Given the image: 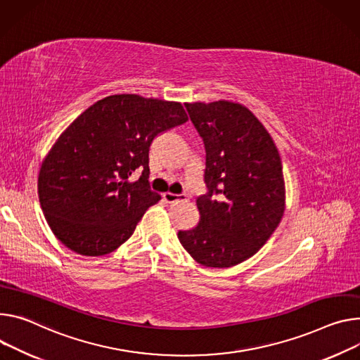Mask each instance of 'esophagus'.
<instances>
[{"mask_svg":"<svg viewBox=\"0 0 360 360\" xmlns=\"http://www.w3.org/2000/svg\"><path fill=\"white\" fill-rule=\"evenodd\" d=\"M163 200H165L168 204H175V202H179V201H186L188 195L186 193L167 192V193H163Z\"/></svg>","mask_w":360,"mask_h":360,"instance_id":"obj_1","label":"esophagus"}]
</instances>
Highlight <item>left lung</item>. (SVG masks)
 <instances>
[{
	"instance_id": "left-lung-1",
	"label": "left lung",
	"mask_w": 360,
	"mask_h": 360,
	"mask_svg": "<svg viewBox=\"0 0 360 360\" xmlns=\"http://www.w3.org/2000/svg\"><path fill=\"white\" fill-rule=\"evenodd\" d=\"M205 148L201 219L178 238L205 267H233L263 247L284 212L278 150L264 126L233 102L185 103Z\"/></svg>"
}]
</instances>
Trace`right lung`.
Here are the masks:
<instances>
[{"mask_svg":"<svg viewBox=\"0 0 360 360\" xmlns=\"http://www.w3.org/2000/svg\"><path fill=\"white\" fill-rule=\"evenodd\" d=\"M188 120L181 103L115 94L86 109L43 162L39 200L54 236L82 255H105L129 237L160 195L149 185L153 139ZM141 172L138 181L128 176Z\"/></svg>","mask_w":360,"mask_h":360,"instance_id":"right-lung-1","label":"right lung"}]
</instances>
